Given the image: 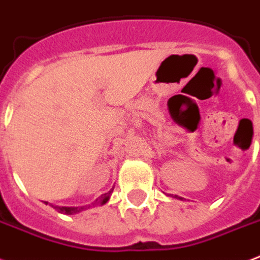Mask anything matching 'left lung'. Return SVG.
Returning a JSON list of instances; mask_svg holds the SVG:
<instances>
[{
	"instance_id": "obj_1",
	"label": "left lung",
	"mask_w": 260,
	"mask_h": 260,
	"mask_svg": "<svg viewBox=\"0 0 260 260\" xmlns=\"http://www.w3.org/2000/svg\"><path fill=\"white\" fill-rule=\"evenodd\" d=\"M173 197H174V198H177V200H183V198H182V197H178V196H173Z\"/></svg>"
}]
</instances>
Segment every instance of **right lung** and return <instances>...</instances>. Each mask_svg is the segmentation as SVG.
Here are the masks:
<instances>
[{
    "mask_svg": "<svg viewBox=\"0 0 260 260\" xmlns=\"http://www.w3.org/2000/svg\"><path fill=\"white\" fill-rule=\"evenodd\" d=\"M112 191H113V189L109 190L108 193L102 194L101 197H100V200H98V202H100L101 205L106 204V202L109 201ZM46 204H48V202H46ZM55 208H56L60 213H64V214H75V213H79L81 210L85 209L83 206H55Z\"/></svg>",
    "mask_w": 260,
    "mask_h": 260,
    "instance_id": "obj_1",
    "label": "right lung"
}]
</instances>
